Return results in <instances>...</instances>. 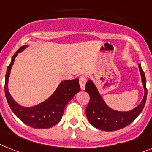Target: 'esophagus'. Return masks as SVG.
<instances>
[{
  "mask_svg": "<svg viewBox=\"0 0 152 152\" xmlns=\"http://www.w3.org/2000/svg\"><path fill=\"white\" fill-rule=\"evenodd\" d=\"M79 83H80V87L81 90H85V83H86V78L85 76H81L79 77Z\"/></svg>",
  "mask_w": 152,
  "mask_h": 152,
  "instance_id": "obj_1",
  "label": "esophagus"
}]
</instances>
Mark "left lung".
Here are the masks:
<instances>
[{"label":"left lung","mask_w":152,"mask_h":152,"mask_svg":"<svg viewBox=\"0 0 152 152\" xmlns=\"http://www.w3.org/2000/svg\"><path fill=\"white\" fill-rule=\"evenodd\" d=\"M138 67L145 89V95L141 103L130 111L124 112L113 110L102 98L92 80H89L86 83L85 91L89 95L90 101L86 107L85 113L92 126L103 131H114L128 126L139 116L145 107L148 91L145 75L140 64Z\"/></svg>","instance_id":"left-lung-1"}]
</instances>
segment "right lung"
<instances>
[{
	"label": "right lung",
	"instance_id": "1",
	"mask_svg": "<svg viewBox=\"0 0 152 152\" xmlns=\"http://www.w3.org/2000/svg\"><path fill=\"white\" fill-rule=\"evenodd\" d=\"M28 46L25 45L20 47L12 56L11 64L7 67L4 84L6 99L12 112L24 124L36 129L50 128L61 121L66 106L75 95L80 91L79 79L61 81L51 96L38 105L32 107H25L17 103L8 91V78L18 53L23 51Z\"/></svg>",
	"mask_w": 152,
	"mask_h": 152
}]
</instances>
